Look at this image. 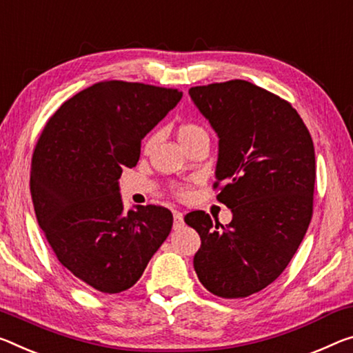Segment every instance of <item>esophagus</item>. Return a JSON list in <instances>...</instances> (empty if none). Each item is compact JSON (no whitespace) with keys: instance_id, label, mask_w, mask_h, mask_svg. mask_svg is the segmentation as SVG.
<instances>
[{"instance_id":"34e87169","label":"esophagus","mask_w":353,"mask_h":353,"mask_svg":"<svg viewBox=\"0 0 353 353\" xmlns=\"http://www.w3.org/2000/svg\"><path fill=\"white\" fill-rule=\"evenodd\" d=\"M183 226V215L181 212H174V229Z\"/></svg>"}]
</instances>
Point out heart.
Instances as JSON below:
<instances>
[{"label":"heart","instance_id":"1","mask_svg":"<svg viewBox=\"0 0 353 353\" xmlns=\"http://www.w3.org/2000/svg\"><path fill=\"white\" fill-rule=\"evenodd\" d=\"M177 135H179V139H181L182 144H187L190 141H193V139H198L201 137H207V132L203 125L198 124V122L185 121L179 125ZM150 143H152V137H150L146 141V148L150 146ZM174 192H176V194H179V196H182V194L185 193V190L181 187H174Z\"/></svg>","mask_w":353,"mask_h":353}]
</instances>
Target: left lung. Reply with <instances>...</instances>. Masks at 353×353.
Returning <instances> with one entry per match:
<instances>
[{"mask_svg":"<svg viewBox=\"0 0 353 353\" xmlns=\"http://www.w3.org/2000/svg\"><path fill=\"white\" fill-rule=\"evenodd\" d=\"M218 133L216 199L232 210L223 226L193 210L201 237L193 265L216 297L245 299L281 275L312 216L316 157L303 119L288 100L245 80L190 88Z\"/></svg>","mask_w":353,"mask_h":353,"instance_id":"8db88e82","label":"left lung"}]
</instances>
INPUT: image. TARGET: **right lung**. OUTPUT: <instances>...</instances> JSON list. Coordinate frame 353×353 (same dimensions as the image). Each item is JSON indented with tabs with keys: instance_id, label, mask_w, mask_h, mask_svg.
Instances as JSON below:
<instances>
[{
	"instance_id": "obj_1",
	"label": "right lung",
	"mask_w": 353,
	"mask_h": 353,
	"mask_svg": "<svg viewBox=\"0 0 353 353\" xmlns=\"http://www.w3.org/2000/svg\"><path fill=\"white\" fill-rule=\"evenodd\" d=\"M181 99L174 88L105 80L65 100L43 127L31 160L32 204L58 261L85 286L130 289L170 234L166 207L124 212L117 181Z\"/></svg>"
}]
</instances>
